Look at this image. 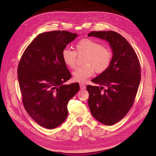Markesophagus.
<instances>
[{"label": "esophagus", "instance_id": "obj_1", "mask_svg": "<svg viewBox=\"0 0 156 156\" xmlns=\"http://www.w3.org/2000/svg\"><path fill=\"white\" fill-rule=\"evenodd\" d=\"M80 89L81 90H85L86 88L85 85L84 84H83V83H80Z\"/></svg>", "mask_w": 156, "mask_h": 156}]
</instances>
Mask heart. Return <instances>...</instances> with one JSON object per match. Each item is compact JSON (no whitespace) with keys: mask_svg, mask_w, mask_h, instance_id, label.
<instances>
[{"mask_svg":"<svg viewBox=\"0 0 156 156\" xmlns=\"http://www.w3.org/2000/svg\"><path fill=\"white\" fill-rule=\"evenodd\" d=\"M77 55H86L84 60L85 66L78 67L73 73V80L81 83L93 76L95 69L98 73L105 72L110 67L112 61V53L109 48L90 38L79 40L75 45V51L66 47L61 52L64 63L70 69L75 67Z\"/></svg>","mask_w":156,"mask_h":156,"instance_id":"heart-1","label":"heart"}]
</instances>
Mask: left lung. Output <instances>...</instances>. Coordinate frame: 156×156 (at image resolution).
I'll return each mask as SVG.
<instances>
[{"label":"left lung","instance_id":"8db88e82","mask_svg":"<svg viewBox=\"0 0 156 156\" xmlns=\"http://www.w3.org/2000/svg\"><path fill=\"white\" fill-rule=\"evenodd\" d=\"M105 39L113 52L110 67L92 81L101 87L87 85L88 106L92 116L105 125L123 118L132 108L141 79L138 56L128 41L114 31H92L88 37ZM106 88L103 90V87Z\"/></svg>","mask_w":156,"mask_h":156}]
</instances>
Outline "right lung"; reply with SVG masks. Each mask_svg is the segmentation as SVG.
<instances>
[{"instance_id":"obj_1","label":"right lung","mask_w":156,"mask_h":156,"mask_svg":"<svg viewBox=\"0 0 156 156\" xmlns=\"http://www.w3.org/2000/svg\"><path fill=\"white\" fill-rule=\"evenodd\" d=\"M76 34L52 31L36 37L24 51L18 78L24 108L41 126L53 129L68 116L69 101L79 91L78 83L64 85L71 77L61 52Z\"/></svg>"}]
</instances>
